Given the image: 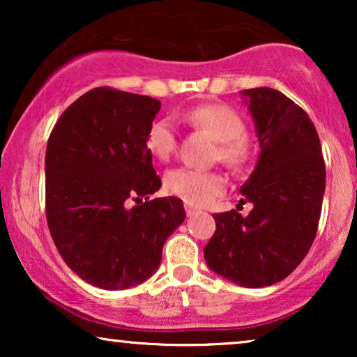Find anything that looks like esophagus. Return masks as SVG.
<instances>
[{"label":"esophagus","mask_w":357,"mask_h":357,"mask_svg":"<svg viewBox=\"0 0 357 357\" xmlns=\"http://www.w3.org/2000/svg\"><path fill=\"white\" fill-rule=\"evenodd\" d=\"M185 211H187V216H193L197 213V208H193L192 204H185Z\"/></svg>","instance_id":"obj_1"}]
</instances>
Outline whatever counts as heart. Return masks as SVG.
I'll use <instances>...</instances> for the list:
<instances>
[{
    "instance_id": "heart-1",
    "label": "heart",
    "mask_w": 357,
    "mask_h": 357,
    "mask_svg": "<svg viewBox=\"0 0 357 357\" xmlns=\"http://www.w3.org/2000/svg\"><path fill=\"white\" fill-rule=\"evenodd\" d=\"M183 120L193 128L202 130L216 141L214 159L221 160L232 170H241L253 155V143L245 135V121L242 115L227 105H198L183 114ZM146 148L160 160L177 146L174 123L169 119H158L146 131ZM164 187L170 195L183 199L192 206H204L224 192L226 182L216 172H198L192 169H174L167 172Z\"/></svg>"
}]
</instances>
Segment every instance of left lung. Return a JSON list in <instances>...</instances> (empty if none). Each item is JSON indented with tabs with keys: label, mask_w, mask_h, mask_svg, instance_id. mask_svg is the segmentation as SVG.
I'll return each mask as SVG.
<instances>
[{
	"label": "left lung",
	"mask_w": 357,
	"mask_h": 357,
	"mask_svg": "<svg viewBox=\"0 0 357 357\" xmlns=\"http://www.w3.org/2000/svg\"><path fill=\"white\" fill-rule=\"evenodd\" d=\"M260 155L238 193L253 204L213 214L216 232L204 245L208 266L243 287H265L289 276L314 242L325 193V162L309 115L271 87L241 92Z\"/></svg>",
	"instance_id": "1"
}]
</instances>
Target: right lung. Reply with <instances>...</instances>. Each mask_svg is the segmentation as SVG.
Here are the masks:
<instances>
[{
  "instance_id": "obj_1",
  "label": "right lung",
  "mask_w": 357,
  "mask_h": 357,
  "mask_svg": "<svg viewBox=\"0 0 357 357\" xmlns=\"http://www.w3.org/2000/svg\"><path fill=\"white\" fill-rule=\"evenodd\" d=\"M159 110L149 96L97 87L63 112L48 138V229L66 265L100 289L153 276L165 241L187 218L180 198L149 202L162 183L144 139Z\"/></svg>"
}]
</instances>
